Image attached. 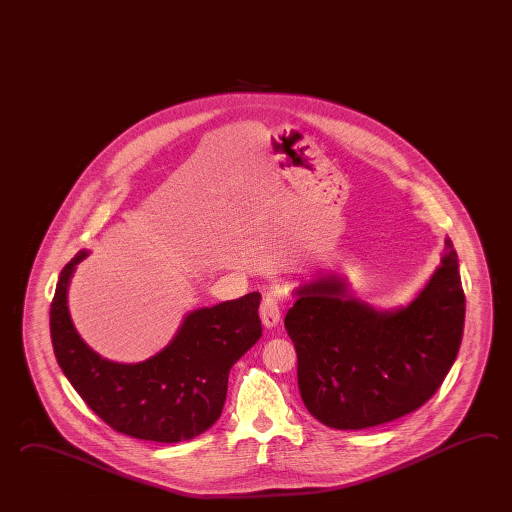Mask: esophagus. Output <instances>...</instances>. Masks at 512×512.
<instances>
[{
	"mask_svg": "<svg viewBox=\"0 0 512 512\" xmlns=\"http://www.w3.org/2000/svg\"><path fill=\"white\" fill-rule=\"evenodd\" d=\"M261 319L266 328H273L281 319V299L275 292H268L264 295L261 303Z\"/></svg>",
	"mask_w": 512,
	"mask_h": 512,
	"instance_id": "esophagus-1",
	"label": "esophagus"
}]
</instances>
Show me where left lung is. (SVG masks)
Masks as SVG:
<instances>
[{
	"label": "left lung",
	"instance_id": "obj_1",
	"mask_svg": "<svg viewBox=\"0 0 512 512\" xmlns=\"http://www.w3.org/2000/svg\"><path fill=\"white\" fill-rule=\"evenodd\" d=\"M441 266L412 303L377 312L345 282L304 284L284 326L297 352L304 405L326 427L361 430L403 418L438 392L458 355L465 293L450 239Z\"/></svg>",
	"mask_w": 512,
	"mask_h": 512
}]
</instances>
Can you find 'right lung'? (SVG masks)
I'll return each instance as SVG.
<instances>
[{"label": "right lung", "mask_w": 512, "mask_h": 512, "mask_svg": "<svg viewBox=\"0 0 512 512\" xmlns=\"http://www.w3.org/2000/svg\"><path fill=\"white\" fill-rule=\"evenodd\" d=\"M80 251L56 284L51 339L63 374L85 405L131 438L178 443L208 430L222 414L231 366L261 339V293L189 313L173 341L151 359L120 365L94 354L76 334L67 286Z\"/></svg>", "instance_id": "1"}]
</instances>
